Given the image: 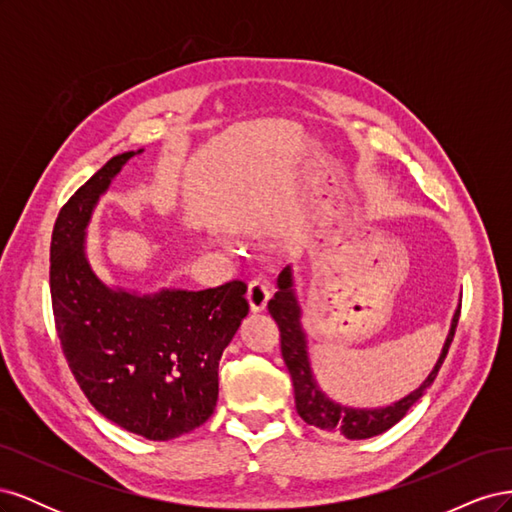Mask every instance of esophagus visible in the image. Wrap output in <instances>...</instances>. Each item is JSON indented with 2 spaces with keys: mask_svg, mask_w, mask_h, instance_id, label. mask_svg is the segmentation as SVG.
I'll return each instance as SVG.
<instances>
[{
  "mask_svg": "<svg viewBox=\"0 0 512 512\" xmlns=\"http://www.w3.org/2000/svg\"><path fill=\"white\" fill-rule=\"evenodd\" d=\"M245 297H247V303H250V309H252L254 314L265 312L267 301H269V297H271L267 282H262V280L250 282V286H247V294H245Z\"/></svg>",
  "mask_w": 512,
  "mask_h": 512,
  "instance_id": "esophagus-1",
  "label": "esophagus"
}]
</instances>
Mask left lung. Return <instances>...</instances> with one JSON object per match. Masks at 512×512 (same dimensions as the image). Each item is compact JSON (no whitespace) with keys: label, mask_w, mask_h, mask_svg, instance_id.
<instances>
[{"label":"left lung","mask_w":512,"mask_h":512,"mask_svg":"<svg viewBox=\"0 0 512 512\" xmlns=\"http://www.w3.org/2000/svg\"><path fill=\"white\" fill-rule=\"evenodd\" d=\"M277 290L275 297L269 301V314L277 322V329H280L282 339V356L284 363L290 371L292 386H294V404H297V412L307 425L318 427L320 431L337 433V436H344L348 440H365L374 438L378 433H384L391 429L395 423L408 414V410L416 404L418 399L425 395V391L436 380L438 371L446 359L448 348L455 337V329L461 314V303L455 309V316L451 320V331L446 335V342L442 346L440 359L433 365L431 374L423 380V384L414 389L404 399L395 401L391 406L384 408H350L333 401L327 393L320 391V386L314 378L312 365H309V354H307V335L301 324V305L297 299V292H294V280H292V269L286 267L280 277H277Z\"/></svg>","instance_id":"8db88e82"}]
</instances>
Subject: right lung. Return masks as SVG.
Masks as SVG:
<instances>
[{
	"instance_id": "1",
	"label": "right lung",
	"mask_w": 512,
	"mask_h": 512,
	"mask_svg": "<svg viewBox=\"0 0 512 512\" xmlns=\"http://www.w3.org/2000/svg\"><path fill=\"white\" fill-rule=\"evenodd\" d=\"M136 153L143 149L108 160L61 207L51 239V299L61 350L89 404L126 431L164 442L213 414L222 352L250 305L239 280L138 294L104 284L91 269V213Z\"/></svg>"
}]
</instances>
